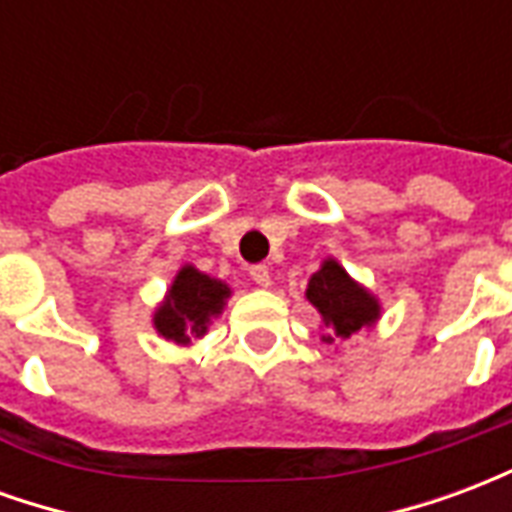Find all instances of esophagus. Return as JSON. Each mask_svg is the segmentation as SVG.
<instances>
[{"instance_id": "esophagus-1", "label": "esophagus", "mask_w": 512, "mask_h": 512, "mask_svg": "<svg viewBox=\"0 0 512 512\" xmlns=\"http://www.w3.org/2000/svg\"><path fill=\"white\" fill-rule=\"evenodd\" d=\"M249 277L255 279V285H260V288H268V285H271V271H268L266 266H252L249 268Z\"/></svg>"}]
</instances>
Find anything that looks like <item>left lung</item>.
Here are the masks:
<instances>
[{"mask_svg": "<svg viewBox=\"0 0 512 512\" xmlns=\"http://www.w3.org/2000/svg\"><path fill=\"white\" fill-rule=\"evenodd\" d=\"M304 296L321 315L323 343H343L356 332L373 329L381 318V301L376 293L356 282L334 257H326L312 274Z\"/></svg>", "mask_w": 512, "mask_h": 512, "instance_id": "1", "label": "left lung"}]
</instances>
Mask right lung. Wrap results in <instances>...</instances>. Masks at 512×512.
Masks as SVG:
<instances>
[{"label":"right lung","mask_w":512,"mask_h":512,"mask_svg":"<svg viewBox=\"0 0 512 512\" xmlns=\"http://www.w3.org/2000/svg\"><path fill=\"white\" fill-rule=\"evenodd\" d=\"M233 290L227 282L202 274L200 268L180 266L164 299L153 310V329L175 345H191L194 337H205L213 318H219Z\"/></svg>","instance_id":"right-lung-1"}]
</instances>
